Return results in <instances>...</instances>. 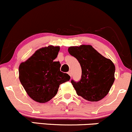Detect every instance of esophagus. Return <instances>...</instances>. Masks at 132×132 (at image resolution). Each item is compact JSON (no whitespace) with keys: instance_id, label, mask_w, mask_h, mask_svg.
Segmentation results:
<instances>
[{"instance_id":"esophagus-1","label":"esophagus","mask_w":132,"mask_h":132,"mask_svg":"<svg viewBox=\"0 0 132 132\" xmlns=\"http://www.w3.org/2000/svg\"><path fill=\"white\" fill-rule=\"evenodd\" d=\"M68 75L70 76V77H71V71H68Z\"/></svg>"}]
</instances>
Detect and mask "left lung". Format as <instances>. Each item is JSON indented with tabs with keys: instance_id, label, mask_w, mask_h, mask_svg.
<instances>
[{
	"instance_id": "1",
	"label": "left lung",
	"mask_w": 132,
	"mask_h": 132,
	"mask_svg": "<svg viewBox=\"0 0 132 132\" xmlns=\"http://www.w3.org/2000/svg\"><path fill=\"white\" fill-rule=\"evenodd\" d=\"M68 52L78 60L82 68L80 81H71L77 94L89 102L103 99L115 80V66L112 61L89 45L70 46Z\"/></svg>"
}]
</instances>
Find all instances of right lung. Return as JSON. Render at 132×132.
Wrapping results in <instances>:
<instances>
[{
	"mask_svg": "<svg viewBox=\"0 0 132 132\" xmlns=\"http://www.w3.org/2000/svg\"><path fill=\"white\" fill-rule=\"evenodd\" d=\"M59 46L43 47L19 66V79L28 95L39 103H46L57 93L60 84L69 81L70 75L60 71L61 64L54 61Z\"/></svg>",
	"mask_w": 132,
	"mask_h": 132,
	"instance_id": "right-lung-1",
	"label": "right lung"
}]
</instances>
